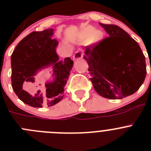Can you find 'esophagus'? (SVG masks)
Wrapping results in <instances>:
<instances>
[{"mask_svg": "<svg viewBox=\"0 0 151 151\" xmlns=\"http://www.w3.org/2000/svg\"><path fill=\"white\" fill-rule=\"evenodd\" d=\"M83 57V51L82 50H78V51L76 52V54L73 55V60H78L81 59L82 57Z\"/></svg>", "mask_w": 151, "mask_h": 151, "instance_id": "esophagus-1", "label": "esophagus"}]
</instances>
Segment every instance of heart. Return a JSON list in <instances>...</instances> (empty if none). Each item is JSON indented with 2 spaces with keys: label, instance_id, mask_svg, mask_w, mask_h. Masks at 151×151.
<instances>
[{
  "label": "heart",
  "instance_id": "1",
  "mask_svg": "<svg viewBox=\"0 0 151 151\" xmlns=\"http://www.w3.org/2000/svg\"><path fill=\"white\" fill-rule=\"evenodd\" d=\"M103 35H104V34L101 31L95 30L94 28L89 26L82 32L80 38L82 40L89 39L90 38H91L92 41L97 42V41H99L100 40H101V38H103Z\"/></svg>",
  "mask_w": 151,
  "mask_h": 151
}]
</instances>
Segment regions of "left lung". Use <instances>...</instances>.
Returning a JSON list of instances; mask_svg holds the SVG:
<instances>
[{
	"label": "left lung",
	"mask_w": 151,
	"mask_h": 151,
	"mask_svg": "<svg viewBox=\"0 0 151 151\" xmlns=\"http://www.w3.org/2000/svg\"><path fill=\"white\" fill-rule=\"evenodd\" d=\"M100 25L109 37L85 47L90 80L101 96L122 99L134 94L143 84L145 57L137 41L123 29L115 25Z\"/></svg>",
	"instance_id": "1"
}]
</instances>
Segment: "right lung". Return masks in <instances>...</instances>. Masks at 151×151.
<instances>
[{
    "label": "right lung",
    "instance_id": "right-lung-1",
    "mask_svg": "<svg viewBox=\"0 0 151 151\" xmlns=\"http://www.w3.org/2000/svg\"><path fill=\"white\" fill-rule=\"evenodd\" d=\"M54 29L33 32L17 45L11 55L12 87L23 103L33 107L51 106L63 99L65 86L73 66L69 57L59 60L52 39ZM52 67L54 79L41 86L34 76L40 70Z\"/></svg>",
    "mask_w": 151,
    "mask_h": 151
}]
</instances>
